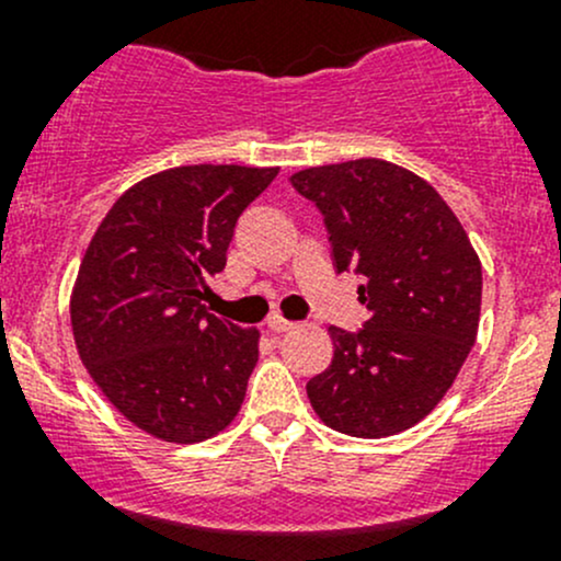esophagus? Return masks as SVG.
Returning <instances> with one entry per match:
<instances>
[{"mask_svg": "<svg viewBox=\"0 0 561 561\" xmlns=\"http://www.w3.org/2000/svg\"><path fill=\"white\" fill-rule=\"evenodd\" d=\"M265 325H268L271 333H287V331H293V328H296V322H290V320H285V317L274 314V317H268V322H265Z\"/></svg>", "mask_w": 561, "mask_h": 561, "instance_id": "1", "label": "esophagus"}]
</instances>
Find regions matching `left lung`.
Returning <instances> with one entry per match:
<instances>
[{
  "mask_svg": "<svg viewBox=\"0 0 561 561\" xmlns=\"http://www.w3.org/2000/svg\"><path fill=\"white\" fill-rule=\"evenodd\" d=\"M328 230L333 268L360 276L358 331L331 325L333 360L307 382L325 426L380 439L415 426L454 386L478 336L483 271L448 203L386 160L290 175Z\"/></svg>",
  "mask_w": 561,
  "mask_h": 561,
  "instance_id": "1",
  "label": "left lung"
}]
</instances>
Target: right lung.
Returning <instances> with one entry per match:
<instances>
[{
	"mask_svg": "<svg viewBox=\"0 0 561 561\" xmlns=\"http://www.w3.org/2000/svg\"><path fill=\"white\" fill-rule=\"evenodd\" d=\"M279 168L184 165L129 186L83 254L70 317L92 380L127 421L201 443L241 410L254 328L211 314L208 282L236 222Z\"/></svg>",
	"mask_w": 561,
	"mask_h": 561,
	"instance_id": "obj_1",
	"label": "right lung"
}]
</instances>
